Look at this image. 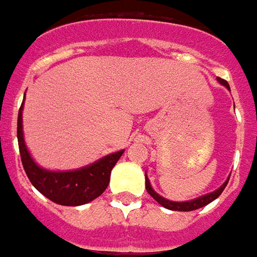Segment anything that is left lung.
I'll return each mask as SVG.
<instances>
[{
    "label": "left lung",
    "instance_id": "obj_1",
    "mask_svg": "<svg viewBox=\"0 0 257 257\" xmlns=\"http://www.w3.org/2000/svg\"><path fill=\"white\" fill-rule=\"evenodd\" d=\"M217 81L220 82L223 86H226L227 89H230V85L227 84V81L221 78H217ZM227 183H228V179H227L226 182L223 183V186H220L219 189L215 190V191H212L209 194H205L202 197H198V198L195 199H191V201H184V202H175V201H169V199L164 198L161 197L160 194H157L153 187H151L150 184V180L147 178V175H146V190H147V193L150 194L153 198L156 199L158 204H161L164 208H167V209H171V210H182V212H190V210H195V209H199V208H202L205 205L210 204L212 201H215L221 193H223V190L226 189Z\"/></svg>",
    "mask_w": 257,
    "mask_h": 257
}]
</instances>
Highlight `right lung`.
<instances>
[{
	"instance_id": "obj_1",
	"label": "right lung",
	"mask_w": 257,
	"mask_h": 257,
	"mask_svg": "<svg viewBox=\"0 0 257 257\" xmlns=\"http://www.w3.org/2000/svg\"><path fill=\"white\" fill-rule=\"evenodd\" d=\"M23 103L18 115V143L22 164L31 184L47 198L64 206L88 204L101 195L110 183L111 169L123 154V150L108 154L99 161L75 171L55 172L38 167L31 158L23 138Z\"/></svg>"
}]
</instances>
